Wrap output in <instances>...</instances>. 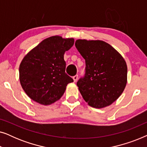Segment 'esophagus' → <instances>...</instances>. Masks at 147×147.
Segmentation results:
<instances>
[{
	"label": "esophagus",
	"mask_w": 147,
	"mask_h": 147,
	"mask_svg": "<svg viewBox=\"0 0 147 147\" xmlns=\"http://www.w3.org/2000/svg\"><path fill=\"white\" fill-rule=\"evenodd\" d=\"M78 79V75H76L75 76H74V77H73V80H74V82H77Z\"/></svg>",
	"instance_id": "1"
}]
</instances>
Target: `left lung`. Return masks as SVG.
<instances>
[{
    "label": "left lung",
    "instance_id": "8db88e82",
    "mask_svg": "<svg viewBox=\"0 0 147 147\" xmlns=\"http://www.w3.org/2000/svg\"><path fill=\"white\" fill-rule=\"evenodd\" d=\"M76 47L86 61V74L77 82L84 100L93 108L110 106L120 97L127 83L124 57L101 40L78 39Z\"/></svg>",
    "mask_w": 147,
    "mask_h": 147
}]
</instances>
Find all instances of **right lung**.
Here are the masks:
<instances>
[{
  "instance_id": "obj_1",
  "label": "right lung",
  "mask_w": 147,
  "mask_h": 147,
  "mask_svg": "<svg viewBox=\"0 0 147 147\" xmlns=\"http://www.w3.org/2000/svg\"><path fill=\"white\" fill-rule=\"evenodd\" d=\"M74 38L55 35L43 40L26 55L19 66V80L27 95L42 105L59 100L74 80L65 74L63 55Z\"/></svg>"
}]
</instances>
